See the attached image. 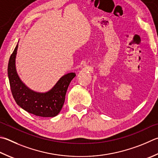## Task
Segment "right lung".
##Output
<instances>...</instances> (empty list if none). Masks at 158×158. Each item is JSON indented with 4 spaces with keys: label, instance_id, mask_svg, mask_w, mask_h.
<instances>
[{
    "label": "right lung",
    "instance_id": "add662e5",
    "mask_svg": "<svg viewBox=\"0 0 158 158\" xmlns=\"http://www.w3.org/2000/svg\"><path fill=\"white\" fill-rule=\"evenodd\" d=\"M18 44L10 56L7 68L8 78L14 100L21 108L36 116H56L64 106L68 88L76 74L70 73L65 74L50 90L45 93L32 90L21 81L17 73L16 57Z\"/></svg>",
    "mask_w": 158,
    "mask_h": 158
}]
</instances>
